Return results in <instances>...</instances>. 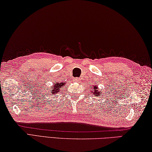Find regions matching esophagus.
Segmentation results:
<instances>
[{
  "mask_svg": "<svg viewBox=\"0 0 152 152\" xmlns=\"http://www.w3.org/2000/svg\"><path fill=\"white\" fill-rule=\"evenodd\" d=\"M73 80H74V82H78V83H79V82H80V78H74L73 79Z\"/></svg>",
  "mask_w": 152,
  "mask_h": 152,
  "instance_id": "obj_1",
  "label": "esophagus"
}]
</instances>
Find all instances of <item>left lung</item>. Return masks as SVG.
I'll return each instance as SVG.
<instances>
[{
  "instance_id": "left-lung-1",
  "label": "left lung",
  "mask_w": 152,
  "mask_h": 152,
  "mask_svg": "<svg viewBox=\"0 0 152 152\" xmlns=\"http://www.w3.org/2000/svg\"><path fill=\"white\" fill-rule=\"evenodd\" d=\"M102 92L103 91L100 90V88H98V85H92V86H91V92H92L94 96H97V97L98 96H100L102 94Z\"/></svg>"
}]
</instances>
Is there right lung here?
<instances>
[{
	"label": "right lung",
	"mask_w": 152,
	"mask_h": 152,
	"mask_svg": "<svg viewBox=\"0 0 152 152\" xmlns=\"http://www.w3.org/2000/svg\"><path fill=\"white\" fill-rule=\"evenodd\" d=\"M65 85L64 82H56L54 84L51 86L48 89L49 93H52V94H55L58 92H60V91L63 89V86Z\"/></svg>",
	"instance_id": "right-lung-1"
}]
</instances>
